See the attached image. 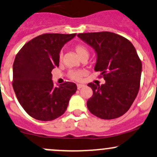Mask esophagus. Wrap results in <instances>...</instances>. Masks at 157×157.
Wrapping results in <instances>:
<instances>
[{
  "label": "esophagus",
  "instance_id": "esophagus-1",
  "mask_svg": "<svg viewBox=\"0 0 157 157\" xmlns=\"http://www.w3.org/2000/svg\"><path fill=\"white\" fill-rule=\"evenodd\" d=\"M77 89H81V88L85 86V85H83V84H77Z\"/></svg>",
  "mask_w": 157,
  "mask_h": 157
}]
</instances>
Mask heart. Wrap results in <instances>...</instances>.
<instances>
[{
	"instance_id": "b5f03b06",
	"label": "heart",
	"mask_w": 157,
	"mask_h": 157,
	"mask_svg": "<svg viewBox=\"0 0 157 157\" xmlns=\"http://www.w3.org/2000/svg\"><path fill=\"white\" fill-rule=\"evenodd\" d=\"M75 50L76 53H77L80 59L82 58H88L89 55V51L86 45L82 44H77L75 46ZM63 51H60L59 53V59H63ZM85 71L82 70H70L68 71V75L71 80H75V81H80L82 79V76L85 75Z\"/></svg>"
}]
</instances>
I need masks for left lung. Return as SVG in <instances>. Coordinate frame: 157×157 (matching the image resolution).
Segmentation results:
<instances>
[{"instance_id": "obj_1", "label": "left lung", "mask_w": 157, "mask_h": 157, "mask_svg": "<svg viewBox=\"0 0 157 157\" xmlns=\"http://www.w3.org/2000/svg\"><path fill=\"white\" fill-rule=\"evenodd\" d=\"M77 36L97 53L94 71L106 80L101 86L88 84L93 91L88 100L91 113L102 119H114L130 108L140 87L142 61L126 38L107 32L79 33Z\"/></svg>"}]
</instances>
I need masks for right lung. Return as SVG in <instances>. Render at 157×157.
Here are the masks:
<instances>
[{
    "label": "right lung",
    "instance_id": "obj_1",
    "mask_svg": "<svg viewBox=\"0 0 157 157\" xmlns=\"http://www.w3.org/2000/svg\"><path fill=\"white\" fill-rule=\"evenodd\" d=\"M76 33H45L27 42L13 63V87L18 102L35 119L52 121L65 113L77 86L53 85L51 71L59 67V52Z\"/></svg>",
    "mask_w": 157,
    "mask_h": 157
}]
</instances>
